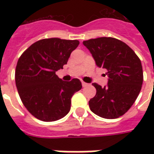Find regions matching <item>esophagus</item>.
<instances>
[{
  "instance_id": "1",
  "label": "esophagus",
  "mask_w": 154,
  "mask_h": 154,
  "mask_svg": "<svg viewBox=\"0 0 154 154\" xmlns=\"http://www.w3.org/2000/svg\"><path fill=\"white\" fill-rule=\"evenodd\" d=\"M82 87H87V86H88V84L87 83V82H82Z\"/></svg>"
}]
</instances>
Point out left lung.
Returning a JSON list of instances; mask_svg holds the SVG:
<instances>
[{
  "label": "left lung",
  "mask_w": 154,
  "mask_h": 154,
  "mask_svg": "<svg viewBox=\"0 0 154 154\" xmlns=\"http://www.w3.org/2000/svg\"><path fill=\"white\" fill-rule=\"evenodd\" d=\"M99 67L107 70L106 87L93 83L96 96L89 100L91 110L105 119L125 114L139 96L143 75L141 61L125 43L111 37L83 41Z\"/></svg>",
  "instance_id": "obj_1"
}]
</instances>
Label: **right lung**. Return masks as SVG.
Listing matches in <instances>:
<instances>
[{
    "label": "right lung",
    "instance_id": "right-lung-1",
    "mask_svg": "<svg viewBox=\"0 0 154 154\" xmlns=\"http://www.w3.org/2000/svg\"><path fill=\"white\" fill-rule=\"evenodd\" d=\"M78 40L44 38L30 45L21 54L15 68V84L25 108L35 118L45 122L66 116L71 99L82 89L79 79L62 81L56 72L67 64Z\"/></svg>",
    "mask_w": 154,
    "mask_h": 154
}]
</instances>
